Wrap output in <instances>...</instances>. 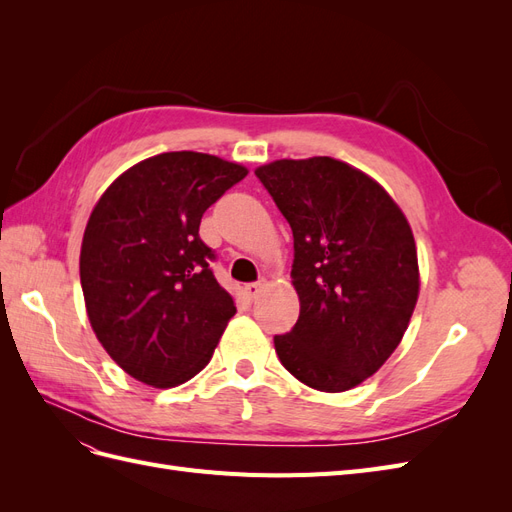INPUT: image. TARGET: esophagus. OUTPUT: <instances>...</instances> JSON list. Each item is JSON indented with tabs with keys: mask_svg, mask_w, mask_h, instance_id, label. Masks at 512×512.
<instances>
[{
	"mask_svg": "<svg viewBox=\"0 0 512 512\" xmlns=\"http://www.w3.org/2000/svg\"><path fill=\"white\" fill-rule=\"evenodd\" d=\"M262 286H265L262 282H250V284H245V294H247V297H250V299H256L258 294H260V290H262Z\"/></svg>",
	"mask_w": 512,
	"mask_h": 512,
	"instance_id": "obj_1",
	"label": "esophagus"
}]
</instances>
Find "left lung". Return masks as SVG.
Masks as SVG:
<instances>
[{"label": "left lung", "instance_id": "8db88e82", "mask_svg": "<svg viewBox=\"0 0 512 512\" xmlns=\"http://www.w3.org/2000/svg\"><path fill=\"white\" fill-rule=\"evenodd\" d=\"M292 228V284L301 312L275 335L282 365L303 384L339 393L384 365L418 299L406 215L374 179L333 158L256 168Z\"/></svg>", "mask_w": 512, "mask_h": 512}]
</instances>
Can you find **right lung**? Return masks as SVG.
<instances>
[{"label": "right lung", "mask_w": 512, "mask_h": 512, "mask_svg": "<svg viewBox=\"0 0 512 512\" xmlns=\"http://www.w3.org/2000/svg\"><path fill=\"white\" fill-rule=\"evenodd\" d=\"M245 175L209 153L168 151L128 168L91 211L81 247L87 316L132 378L168 389L211 361L237 307L198 228Z\"/></svg>", "instance_id": "1"}]
</instances>
